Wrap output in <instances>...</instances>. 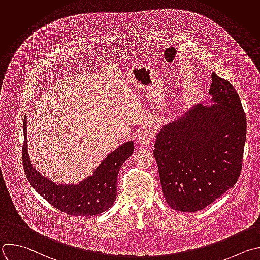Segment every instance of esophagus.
Instances as JSON below:
<instances>
[{"label": "esophagus", "instance_id": "esophagus-1", "mask_svg": "<svg viewBox=\"0 0 260 260\" xmlns=\"http://www.w3.org/2000/svg\"><path fill=\"white\" fill-rule=\"evenodd\" d=\"M154 138V132L150 128H144L142 131L139 132L138 135V141L142 144V145H148L151 143V141Z\"/></svg>", "mask_w": 260, "mask_h": 260}]
</instances>
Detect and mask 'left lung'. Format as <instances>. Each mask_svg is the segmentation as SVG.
<instances>
[{
  "mask_svg": "<svg viewBox=\"0 0 260 260\" xmlns=\"http://www.w3.org/2000/svg\"><path fill=\"white\" fill-rule=\"evenodd\" d=\"M214 104H198L157 134L154 156L163 196L175 210L195 212L237 183L246 141V114L233 84L211 74Z\"/></svg>",
  "mask_w": 260,
  "mask_h": 260,
  "instance_id": "left-lung-1",
  "label": "left lung"
}]
</instances>
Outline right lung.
I'll return each mask as SVG.
<instances>
[{
	"label": "right lung",
	"mask_w": 260,
	"mask_h": 260,
	"mask_svg": "<svg viewBox=\"0 0 260 260\" xmlns=\"http://www.w3.org/2000/svg\"><path fill=\"white\" fill-rule=\"evenodd\" d=\"M24 144L23 168L31 187L51 205L60 211L75 216H93L109 209L116 199L118 171L134 152V143L120 145L101 162L93 176L78 185H56L46 179L32 166L27 151L26 116L23 122Z\"/></svg>",
	"instance_id": "right-lung-1"
}]
</instances>
